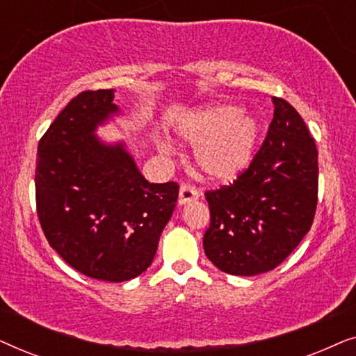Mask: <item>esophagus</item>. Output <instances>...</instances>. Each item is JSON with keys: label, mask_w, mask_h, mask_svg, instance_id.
Masks as SVG:
<instances>
[{"label": "esophagus", "mask_w": 356, "mask_h": 356, "mask_svg": "<svg viewBox=\"0 0 356 356\" xmlns=\"http://www.w3.org/2000/svg\"><path fill=\"white\" fill-rule=\"evenodd\" d=\"M197 197H199L197 189L189 186V184H181V188H179V197H178L179 206H184V204L196 201Z\"/></svg>", "instance_id": "esophagus-1"}]
</instances>
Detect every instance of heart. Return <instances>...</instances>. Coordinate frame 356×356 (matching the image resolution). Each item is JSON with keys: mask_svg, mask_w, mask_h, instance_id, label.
Here are the masks:
<instances>
[{"mask_svg": "<svg viewBox=\"0 0 356 356\" xmlns=\"http://www.w3.org/2000/svg\"><path fill=\"white\" fill-rule=\"evenodd\" d=\"M259 121L233 104H213L184 116L177 134L194 147V165L209 181H233L245 172L259 139ZM163 150L172 147L160 144Z\"/></svg>", "mask_w": 356, "mask_h": 356, "instance_id": "1", "label": "heart"}]
</instances>
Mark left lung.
Wrapping results in <instances>:
<instances>
[{
	"label": "left lung",
	"mask_w": 356,
	"mask_h": 356,
	"mask_svg": "<svg viewBox=\"0 0 356 356\" xmlns=\"http://www.w3.org/2000/svg\"><path fill=\"white\" fill-rule=\"evenodd\" d=\"M274 118L250 168L207 191L204 251L222 272L251 277L275 269L300 245L318 204V149L303 118L272 99Z\"/></svg>",
	"instance_id": "obj_1"
}]
</instances>
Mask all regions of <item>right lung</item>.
Listing matches in <instances>:
<instances>
[{"instance_id":"1","label":"right lung","mask_w":356,"mask_h":356,"mask_svg":"<svg viewBox=\"0 0 356 356\" xmlns=\"http://www.w3.org/2000/svg\"><path fill=\"white\" fill-rule=\"evenodd\" d=\"M113 99V89L86 90L56 116L38 143L35 199L42 230L67 264L124 282L152 264L179 188L149 183L124 143L97 136L120 115Z\"/></svg>"}]
</instances>
